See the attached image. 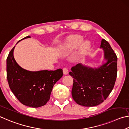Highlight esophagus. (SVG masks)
Listing matches in <instances>:
<instances>
[{"label": "esophagus", "instance_id": "1", "mask_svg": "<svg viewBox=\"0 0 129 129\" xmlns=\"http://www.w3.org/2000/svg\"><path fill=\"white\" fill-rule=\"evenodd\" d=\"M63 74H64V75H67V74H68V73H69L68 69L66 68V67H65V68H63Z\"/></svg>", "mask_w": 129, "mask_h": 129}]
</instances>
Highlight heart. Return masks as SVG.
Here are the masks:
<instances>
[{
    "mask_svg": "<svg viewBox=\"0 0 129 129\" xmlns=\"http://www.w3.org/2000/svg\"><path fill=\"white\" fill-rule=\"evenodd\" d=\"M83 41V37L80 35H71L66 38L62 48V53L65 55H69L79 47L78 54L83 56L86 54L91 47V44L88 40Z\"/></svg>",
    "mask_w": 129,
    "mask_h": 129,
    "instance_id": "1",
    "label": "heart"
}]
</instances>
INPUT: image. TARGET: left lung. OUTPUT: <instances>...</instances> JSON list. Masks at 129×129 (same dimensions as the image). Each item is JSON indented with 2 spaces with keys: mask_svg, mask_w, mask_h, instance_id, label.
Returning <instances> with one entry per match:
<instances>
[{
  "mask_svg": "<svg viewBox=\"0 0 129 129\" xmlns=\"http://www.w3.org/2000/svg\"><path fill=\"white\" fill-rule=\"evenodd\" d=\"M104 50L103 64L98 67L79 63L69 74L74 78L72 96L78 104L94 107L102 103L112 92L117 73V57L110 44L101 40Z\"/></svg>",
  "mask_w": 129,
  "mask_h": 129,
  "instance_id": "left-lung-1",
  "label": "left lung"
}]
</instances>
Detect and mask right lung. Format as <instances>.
<instances>
[{
  "mask_svg": "<svg viewBox=\"0 0 129 129\" xmlns=\"http://www.w3.org/2000/svg\"><path fill=\"white\" fill-rule=\"evenodd\" d=\"M28 38L30 36H26L17 44ZM15 47L7 59V78L11 90L24 105L32 108L45 105L49 100L54 85L62 77L63 70L59 69L54 71H31L22 69L14 58Z\"/></svg>",
  "mask_w": 129,
  "mask_h": 129,
  "instance_id": "right-lung-1",
  "label": "right lung"
}]
</instances>
